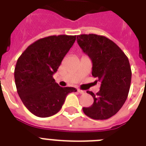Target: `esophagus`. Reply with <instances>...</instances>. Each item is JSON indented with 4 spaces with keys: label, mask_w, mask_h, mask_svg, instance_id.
<instances>
[{
    "label": "esophagus",
    "mask_w": 146,
    "mask_h": 146,
    "mask_svg": "<svg viewBox=\"0 0 146 146\" xmlns=\"http://www.w3.org/2000/svg\"><path fill=\"white\" fill-rule=\"evenodd\" d=\"M78 92H79V93L80 94H84L86 92L83 91V90H81V89H78Z\"/></svg>",
    "instance_id": "1"
}]
</instances>
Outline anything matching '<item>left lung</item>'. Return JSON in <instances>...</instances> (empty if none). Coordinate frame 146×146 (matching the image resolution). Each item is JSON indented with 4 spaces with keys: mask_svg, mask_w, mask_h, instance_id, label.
I'll list each match as a JSON object with an SVG mask.
<instances>
[{
    "mask_svg": "<svg viewBox=\"0 0 146 146\" xmlns=\"http://www.w3.org/2000/svg\"><path fill=\"white\" fill-rule=\"evenodd\" d=\"M78 44L92 60L94 77L101 82L90 107L83 108L86 115L94 120H106L117 113L128 96L132 72L128 57L117 44L105 36L80 35Z\"/></svg>",
    "mask_w": 146,
    "mask_h": 146,
    "instance_id": "1",
    "label": "left lung"
}]
</instances>
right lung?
<instances>
[{"label": "right lung", "mask_w": 146, "mask_h": 146, "mask_svg": "<svg viewBox=\"0 0 146 146\" xmlns=\"http://www.w3.org/2000/svg\"><path fill=\"white\" fill-rule=\"evenodd\" d=\"M76 35H51L30 44L18 58L15 83L20 99L34 115L48 117L61 109L73 87H60L53 75L75 42Z\"/></svg>", "instance_id": "1"}]
</instances>
